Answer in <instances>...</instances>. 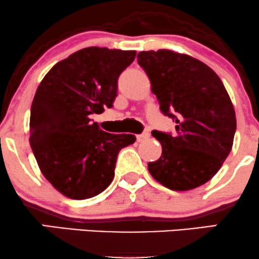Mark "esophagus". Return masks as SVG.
<instances>
[{"instance_id": "34e87169", "label": "esophagus", "mask_w": 259, "mask_h": 259, "mask_svg": "<svg viewBox=\"0 0 259 259\" xmlns=\"http://www.w3.org/2000/svg\"><path fill=\"white\" fill-rule=\"evenodd\" d=\"M148 138H150V134H148L147 132H145V133L140 134V135L136 136V140H138V142H142V141H145V140H147Z\"/></svg>"}]
</instances>
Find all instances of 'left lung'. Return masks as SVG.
<instances>
[{
  "mask_svg": "<svg viewBox=\"0 0 259 259\" xmlns=\"http://www.w3.org/2000/svg\"><path fill=\"white\" fill-rule=\"evenodd\" d=\"M138 63L160 112L177 123L175 135L152 132L162 156L148 163V171L175 191L203 185L227 159L236 132L234 106L221 78L203 62L169 50L140 52Z\"/></svg>",
  "mask_w": 259,
  "mask_h": 259,
  "instance_id": "1",
  "label": "left lung"
}]
</instances>
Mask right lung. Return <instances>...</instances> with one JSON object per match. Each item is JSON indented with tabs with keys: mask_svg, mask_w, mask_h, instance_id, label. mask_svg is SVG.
<instances>
[{
	"mask_svg": "<svg viewBox=\"0 0 259 259\" xmlns=\"http://www.w3.org/2000/svg\"><path fill=\"white\" fill-rule=\"evenodd\" d=\"M136 51L88 47L58 62L32 100L30 146L41 173L62 195L85 200L105 191L114 178L119 151L132 134H109L90 115L113 107L118 78Z\"/></svg>",
	"mask_w": 259,
	"mask_h": 259,
	"instance_id": "obj_1",
	"label": "right lung"
}]
</instances>
